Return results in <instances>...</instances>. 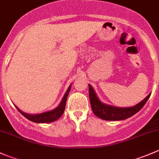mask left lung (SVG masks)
Wrapping results in <instances>:
<instances>
[{"instance_id":"left-lung-1","label":"left lung","mask_w":159,"mask_h":159,"mask_svg":"<svg viewBox=\"0 0 159 159\" xmlns=\"http://www.w3.org/2000/svg\"><path fill=\"white\" fill-rule=\"evenodd\" d=\"M89 87L90 102H91V106L93 112L97 117L103 120H106V121L125 120L135 115L143 108L151 95L150 93L144 100H142L134 106L129 107V108H121V107L112 106V105H107L102 102L100 99L98 98L95 91L91 87V84H89Z\"/></svg>"}]
</instances>
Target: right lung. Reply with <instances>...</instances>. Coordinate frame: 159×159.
I'll use <instances>...</instances> for the list:
<instances>
[{"instance_id": "obj_1", "label": "right lung", "mask_w": 159, "mask_h": 159, "mask_svg": "<svg viewBox=\"0 0 159 159\" xmlns=\"http://www.w3.org/2000/svg\"><path fill=\"white\" fill-rule=\"evenodd\" d=\"M70 87H71V84L68 87L66 93H65V95H64L63 98H62L61 102H60L58 106L53 110L43 112V113H40V114H34L33 115V114L25 113V112L22 111L21 110L19 109L16 105L15 107L18 110V111L20 112V113H21L25 118H28V119L30 120V121H33V122H35V123L53 122V121H55L56 120L60 118L61 117V115H63L64 111H65V109L67 98H68V94H69V91L70 90Z\"/></svg>"}]
</instances>
